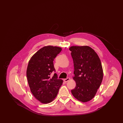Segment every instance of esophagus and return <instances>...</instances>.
Listing matches in <instances>:
<instances>
[{
  "mask_svg": "<svg viewBox=\"0 0 123 123\" xmlns=\"http://www.w3.org/2000/svg\"><path fill=\"white\" fill-rule=\"evenodd\" d=\"M69 80H70V78L69 77H67V78H65V79H64V82H68Z\"/></svg>",
  "mask_w": 123,
  "mask_h": 123,
  "instance_id": "esophagus-1",
  "label": "esophagus"
}]
</instances>
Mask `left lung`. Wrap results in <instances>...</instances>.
<instances>
[{
    "label": "left lung",
    "instance_id": "1",
    "mask_svg": "<svg viewBox=\"0 0 123 123\" xmlns=\"http://www.w3.org/2000/svg\"><path fill=\"white\" fill-rule=\"evenodd\" d=\"M69 50L73 60L76 86L71 90L74 97L82 102L92 99L103 79V72L97 54L88 46H72Z\"/></svg>",
    "mask_w": 123,
    "mask_h": 123
}]
</instances>
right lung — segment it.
Segmentation results:
<instances>
[{
	"mask_svg": "<svg viewBox=\"0 0 123 123\" xmlns=\"http://www.w3.org/2000/svg\"><path fill=\"white\" fill-rule=\"evenodd\" d=\"M62 48L51 46H45L38 50L29 60L27 69V77L31 93L42 103L52 102L57 95L63 80L58 78L54 59Z\"/></svg>",
	"mask_w": 123,
	"mask_h": 123,
	"instance_id": "obj_1",
	"label": "right lung"
}]
</instances>
